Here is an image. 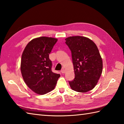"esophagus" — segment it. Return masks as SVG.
<instances>
[{
  "instance_id": "esophagus-1",
  "label": "esophagus",
  "mask_w": 124,
  "mask_h": 124,
  "mask_svg": "<svg viewBox=\"0 0 124 124\" xmlns=\"http://www.w3.org/2000/svg\"><path fill=\"white\" fill-rule=\"evenodd\" d=\"M61 72L62 73H65V70L64 69H63L62 70H61Z\"/></svg>"
}]
</instances>
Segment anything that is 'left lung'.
<instances>
[{
    "label": "left lung",
    "mask_w": 124,
    "mask_h": 124,
    "mask_svg": "<svg viewBox=\"0 0 124 124\" xmlns=\"http://www.w3.org/2000/svg\"><path fill=\"white\" fill-rule=\"evenodd\" d=\"M71 52L75 77L69 81L72 90L85 93L96 85L103 69L99 49L94 42L87 37L72 36L65 39Z\"/></svg>",
    "instance_id": "1"
}]
</instances>
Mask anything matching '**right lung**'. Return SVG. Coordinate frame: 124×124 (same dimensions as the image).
I'll list each match as a JSON object with an SVG mask.
<instances>
[{"label":"right lung","mask_w":124,"mask_h":124,"mask_svg":"<svg viewBox=\"0 0 124 124\" xmlns=\"http://www.w3.org/2000/svg\"><path fill=\"white\" fill-rule=\"evenodd\" d=\"M57 39L40 37L31 40L22 55L21 71L24 82L35 93L43 95L54 89L60 74L52 72L49 58Z\"/></svg>","instance_id":"add662e5"}]
</instances>
